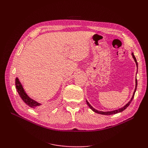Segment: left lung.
<instances>
[{"label":"left lung","instance_id":"1","mask_svg":"<svg viewBox=\"0 0 148 148\" xmlns=\"http://www.w3.org/2000/svg\"><path fill=\"white\" fill-rule=\"evenodd\" d=\"M132 57H133V59H134V60H135V63H136V67H137V72H138V63H137V61H136V57H135V56H134V54H133V52H132ZM135 83H136V84H135V91H134V92H133V96H132V98H131V99H130V101L127 104H125L123 107H121V108H120V109H117V110H112V111H107V112H103V111H99V110H96V109H95V108H93V107L91 106V105L89 104V103L88 102V101L86 100V103H87V104L88 105V106H89V108H90L92 111H94L95 112H96V113H97V114H102V115H113V114H117V113H119V112H122V111H123L125 109H126V108L127 107H128V106H129V105L130 104V103H131V102L132 101V100H133V97H134V96H135V92H136V88H137V79H136H136H135Z\"/></svg>","mask_w":148,"mask_h":148}]
</instances>
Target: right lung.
<instances>
[{
	"mask_svg": "<svg viewBox=\"0 0 148 148\" xmlns=\"http://www.w3.org/2000/svg\"><path fill=\"white\" fill-rule=\"evenodd\" d=\"M15 85L21 99L23 101L25 104H26L28 106L33 109H37L42 105L41 103L31 99V98L27 95V93L25 92V89L23 87V85L21 84L18 77L15 78Z\"/></svg>",
	"mask_w": 148,
	"mask_h": 148,
	"instance_id": "1",
	"label": "right lung"
}]
</instances>
